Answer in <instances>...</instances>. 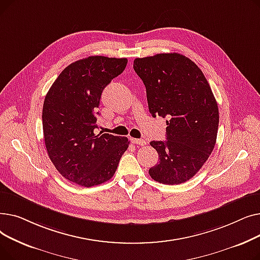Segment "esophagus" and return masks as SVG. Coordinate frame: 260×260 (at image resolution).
Listing matches in <instances>:
<instances>
[{"mask_svg":"<svg viewBox=\"0 0 260 260\" xmlns=\"http://www.w3.org/2000/svg\"><path fill=\"white\" fill-rule=\"evenodd\" d=\"M132 142H133L134 144L141 145V146H143V145L146 144V141H145L144 139H135V138H132Z\"/></svg>","mask_w":260,"mask_h":260,"instance_id":"1","label":"esophagus"}]
</instances>
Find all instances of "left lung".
Instances as JSON below:
<instances>
[{
    "label": "left lung",
    "instance_id": "1",
    "mask_svg": "<svg viewBox=\"0 0 260 260\" xmlns=\"http://www.w3.org/2000/svg\"><path fill=\"white\" fill-rule=\"evenodd\" d=\"M134 70L143 81L149 113L167 118V141H152L159 162L149 169L163 184H180L196 175L212 154L219 112L200 68L180 53L137 58Z\"/></svg>",
    "mask_w": 260,
    "mask_h": 260
}]
</instances>
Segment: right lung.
<instances>
[{
    "instance_id": "add662e5",
    "label": "right lung",
    "mask_w": 260,
    "mask_h": 260,
    "mask_svg": "<svg viewBox=\"0 0 260 260\" xmlns=\"http://www.w3.org/2000/svg\"><path fill=\"white\" fill-rule=\"evenodd\" d=\"M127 59L92 56L65 67L49 88L42 122L47 154L68 181L90 187L114 176L126 137L93 133L101 93L125 70Z\"/></svg>"
}]
</instances>
